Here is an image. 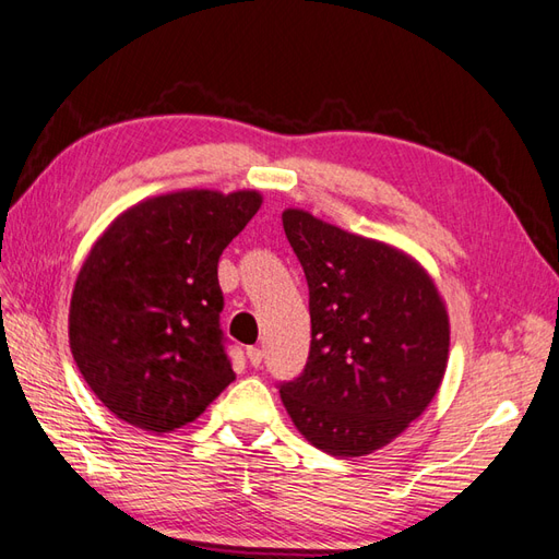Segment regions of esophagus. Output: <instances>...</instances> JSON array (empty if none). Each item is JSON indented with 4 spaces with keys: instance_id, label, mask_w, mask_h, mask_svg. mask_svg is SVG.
I'll return each mask as SVG.
<instances>
[{
    "instance_id": "34e87169",
    "label": "esophagus",
    "mask_w": 559,
    "mask_h": 559,
    "mask_svg": "<svg viewBox=\"0 0 559 559\" xmlns=\"http://www.w3.org/2000/svg\"><path fill=\"white\" fill-rule=\"evenodd\" d=\"M247 358H249V362H251L253 367H261V362H263V350L258 348V346H249V348H247Z\"/></svg>"
}]
</instances>
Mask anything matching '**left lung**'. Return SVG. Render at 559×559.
Listing matches in <instances>:
<instances>
[{
	"label": "left lung",
	"mask_w": 559,
	"mask_h": 559,
	"mask_svg": "<svg viewBox=\"0 0 559 559\" xmlns=\"http://www.w3.org/2000/svg\"><path fill=\"white\" fill-rule=\"evenodd\" d=\"M282 225L310 294V353L280 386L284 407L320 451L360 457L427 411L443 382L451 322L437 284L391 243L287 209Z\"/></svg>",
	"instance_id": "1"
}]
</instances>
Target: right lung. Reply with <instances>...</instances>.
<instances>
[{
    "label": "right lung",
    "instance_id": "1",
    "mask_svg": "<svg viewBox=\"0 0 559 559\" xmlns=\"http://www.w3.org/2000/svg\"><path fill=\"white\" fill-rule=\"evenodd\" d=\"M263 197L180 189L122 211L78 272L68 342L108 411L168 433L235 382L223 346L217 261Z\"/></svg>",
    "mask_w": 559,
    "mask_h": 559
}]
</instances>
